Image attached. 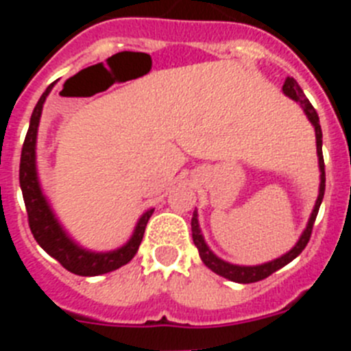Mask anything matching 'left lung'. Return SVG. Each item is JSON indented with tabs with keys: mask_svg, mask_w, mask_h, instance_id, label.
<instances>
[{
	"mask_svg": "<svg viewBox=\"0 0 351 351\" xmlns=\"http://www.w3.org/2000/svg\"><path fill=\"white\" fill-rule=\"evenodd\" d=\"M283 93L285 96H288L290 100L297 101V104L302 107L304 114L309 119V123L315 128V137H316V156H318V169H320V188H318V198H316L315 207L311 210V216L308 219V225L304 228V232L300 234L299 241L295 243V246L291 247L290 251H287L285 255L278 256V258L271 260V262L258 263V265H237V263H230L226 260L219 258L218 255H214L210 247L207 246L206 239H204L202 230H200V223H198V213L197 209L193 210V218H191V235H193V243L198 250V255L202 258V262L206 263L207 267L213 272H216L218 276H223L226 280L235 281V283H255V281L265 280L267 276H271L272 272L280 271L281 267H285L287 263H290L291 260L297 258V256L302 253V250L306 247V244L309 243V237H311L313 225H315L316 214L320 209V204L324 200L325 193V165H324V154H322V128H320V119H318V114H316L315 107L309 104V100L306 98L304 91L300 89V86L297 84V80L293 77H288L283 84Z\"/></svg>",
	"mask_w": 351,
	"mask_h": 351,
	"instance_id": "left-lung-1",
	"label": "left lung"
}]
</instances>
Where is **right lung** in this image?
Instances as JSON below:
<instances>
[{
    "label": "right lung",
    "instance_id": "obj_1",
    "mask_svg": "<svg viewBox=\"0 0 351 351\" xmlns=\"http://www.w3.org/2000/svg\"><path fill=\"white\" fill-rule=\"evenodd\" d=\"M54 84H51L43 91L35 110L31 114L29 128H27L23 154H21L19 182H21L24 204H26L29 228L40 247L47 251L52 258L58 260L66 271L79 276H100L123 267L135 256L142 243V237H144L145 225L154 209L145 210L133 228L132 237L123 246L112 251L88 250V247L80 246L75 239H71L70 234L64 230V226L61 225L56 213L52 210L51 202L43 193L38 179V169H36V138H38L40 117H42L43 104L54 88Z\"/></svg>",
    "mask_w": 351,
    "mask_h": 351
}]
</instances>
